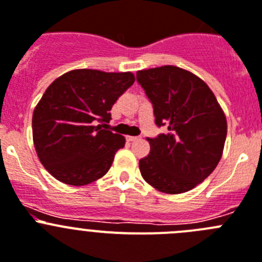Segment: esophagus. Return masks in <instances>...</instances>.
I'll return each instance as SVG.
<instances>
[{
  "instance_id": "obj_1",
  "label": "esophagus",
  "mask_w": 262,
  "mask_h": 262,
  "mask_svg": "<svg viewBox=\"0 0 262 262\" xmlns=\"http://www.w3.org/2000/svg\"><path fill=\"white\" fill-rule=\"evenodd\" d=\"M126 140L130 141V142H136V141L141 140V137H134V136H128L126 137Z\"/></svg>"
}]
</instances>
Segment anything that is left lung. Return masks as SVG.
Listing matches in <instances>:
<instances>
[{"mask_svg":"<svg viewBox=\"0 0 262 262\" xmlns=\"http://www.w3.org/2000/svg\"><path fill=\"white\" fill-rule=\"evenodd\" d=\"M154 108L155 124L167 133L147 138L150 154L140 160L146 183L168 194L193 189L222 158L227 121L213 91L193 73L166 65L137 72Z\"/></svg>","mask_w":262,"mask_h":262,"instance_id":"8db88e82","label":"left lung"}]
</instances>
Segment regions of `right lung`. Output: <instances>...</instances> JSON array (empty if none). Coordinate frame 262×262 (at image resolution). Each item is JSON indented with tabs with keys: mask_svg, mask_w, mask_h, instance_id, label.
<instances>
[{
	"mask_svg": "<svg viewBox=\"0 0 262 262\" xmlns=\"http://www.w3.org/2000/svg\"><path fill=\"white\" fill-rule=\"evenodd\" d=\"M134 79L130 72L75 69L49 84L32 115V137L53 178L79 187L107 173L125 138L107 130L105 122Z\"/></svg>",
	"mask_w": 262,
	"mask_h": 262,
	"instance_id": "obj_1",
	"label": "right lung"
}]
</instances>
